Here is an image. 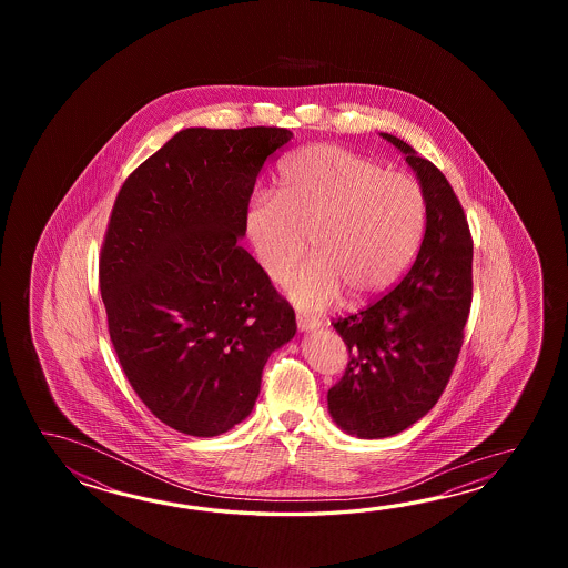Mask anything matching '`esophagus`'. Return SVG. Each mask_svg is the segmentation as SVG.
I'll return each mask as SVG.
<instances>
[{"instance_id": "esophagus-1", "label": "esophagus", "mask_w": 568, "mask_h": 568, "mask_svg": "<svg viewBox=\"0 0 568 568\" xmlns=\"http://www.w3.org/2000/svg\"><path fill=\"white\" fill-rule=\"evenodd\" d=\"M296 323H298V328H301V331H314V328H318V326H321V321H318V318H308V316H302V314H298Z\"/></svg>"}]
</instances>
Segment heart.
I'll return each instance as SVG.
<instances>
[{
  "mask_svg": "<svg viewBox=\"0 0 568 568\" xmlns=\"http://www.w3.org/2000/svg\"><path fill=\"white\" fill-rule=\"evenodd\" d=\"M420 182L384 170L343 145L301 148L280 166L278 194H255L243 227L260 266L286 282L308 252L316 254L290 284L302 308H323L341 290L367 301L392 288L423 237Z\"/></svg>",
  "mask_w": 568,
  "mask_h": 568,
  "instance_id": "heart-1",
  "label": "heart"
}]
</instances>
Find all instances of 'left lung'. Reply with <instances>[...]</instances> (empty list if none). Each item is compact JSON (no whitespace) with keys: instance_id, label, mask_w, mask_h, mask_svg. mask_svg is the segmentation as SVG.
Instances as JSON below:
<instances>
[{"instance_id":"left-lung-1","label":"left lung","mask_w":568,"mask_h":568,"mask_svg":"<svg viewBox=\"0 0 568 568\" xmlns=\"http://www.w3.org/2000/svg\"><path fill=\"white\" fill-rule=\"evenodd\" d=\"M423 184V243L394 288L357 314L333 321L349 349L328 389L333 420L349 435H398L433 410L459 359L473 301V237L447 176L396 135Z\"/></svg>"}]
</instances>
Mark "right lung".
Returning <instances> with one entry per match:
<instances>
[{
	"mask_svg": "<svg viewBox=\"0 0 568 568\" xmlns=\"http://www.w3.org/2000/svg\"><path fill=\"white\" fill-rule=\"evenodd\" d=\"M286 128L176 133L121 184L99 255L109 337L160 423L227 433L254 408L290 302L237 240L255 179Z\"/></svg>",
	"mask_w": 568,
	"mask_h": 568,
	"instance_id": "obj_1",
	"label": "right lung"
}]
</instances>
